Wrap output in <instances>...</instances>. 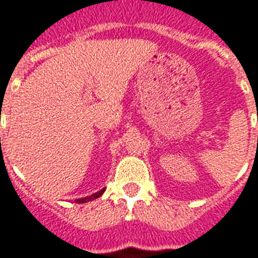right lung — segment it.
<instances>
[{
  "instance_id": "add662e5",
  "label": "right lung",
  "mask_w": 258,
  "mask_h": 258,
  "mask_svg": "<svg viewBox=\"0 0 258 258\" xmlns=\"http://www.w3.org/2000/svg\"><path fill=\"white\" fill-rule=\"evenodd\" d=\"M105 191V188H103V190H100L97 191L96 194H93V195H91V197H86V198H83V199H76V203H87V202L89 201H93V199H96V198H99L103 195V192Z\"/></svg>"
}]
</instances>
